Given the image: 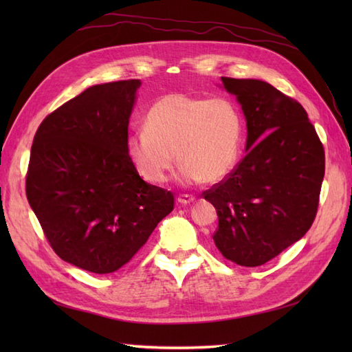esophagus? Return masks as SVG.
<instances>
[{"instance_id": "esophagus-1", "label": "esophagus", "mask_w": 352, "mask_h": 352, "mask_svg": "<svg viewBox=\"0 0 352 352\" xmlns=\"http://www.w3.org/2000/svg\"><path fill=\"white\" fill-rule=\"evenodd\" d=\"M193 201H195V197H193V195H188V193H183V195L178 197V203L184 204V206L193 203Z\"/></svg>"}]
</instances>
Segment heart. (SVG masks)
<instances>
[{"label":"heart","mask_w":352,"mask_h":352,"mask_svg":"<svg viewBox=\"0 0 352 352\" xmlns=\"http://www.w3.org/2000/svg\"><path fill=\"white\" fill-rule=\"evenodd\" d=\"M242 134L241 110L231 100L170 94L148 110L145 129L130 134L126 154L153 184L168 180L177 157L180 182L216 183L234 169Z\"/></svg>","instance_id":"heart-1"}]
</instances>
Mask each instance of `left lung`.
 Segmentation results:
<instances>
[{"label": "left lung", "instance_id": "8db88e82", "mask_svg": "<svg viewBox=\"0 0 352 352\" xmlns=\"http://www.w3.org/2000/svg\"><path fill=\"white\" fill-rule=\"evenodd\" d=\"M246 118V154L203 192L218 213L216 248L254 267L307 233L316 218L325 151L307 111L266 81L222 77Z\"/></svg>", "mask_w": 352, "mask_h": 352}]
</instances>
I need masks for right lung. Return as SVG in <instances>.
I'll return each mask as SVG.
<instances>
[{
	"instance_id": "right-lung-1",
	"label": "right lung",
	"mask_w": 352,
	"mask_h": 352,
	"mask_svg": "<svg viewBox=\"0 0 352 352\" xmlns=\"http://www.w3.org/2000/svg\"><path fill=\"white\" fill-rule=\"evenodd\" d=\"M139 80L86 89L43 119L25 177L30 207L58 257L110 274L134 257L164 216L172 192L148 184L126 154Z\"/></svg>"
}]
</instances>
